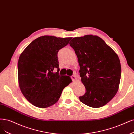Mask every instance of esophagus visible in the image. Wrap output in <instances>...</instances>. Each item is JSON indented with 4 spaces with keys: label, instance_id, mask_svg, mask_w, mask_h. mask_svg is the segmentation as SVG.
<instances>
[{
    "label": "esophagus",
    "instance_id": "obj_1",
    "mask_svg": "<svg viewBox=\"0 0 134 134\" xmlns=\"http://www.w3.org/2000/svg\"><path fill=\"white\" fill-rule=\"evenodd\" d=\"M71 79H72V80L73 81H75L76 80V79L75 75H72V76H71Z\"/></svg>",
    "mask_w": 134,
    "mask_h": 134
}]
</instances>
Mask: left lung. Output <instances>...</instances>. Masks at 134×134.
<instances>
[{
	"label": "left lung",
	"mask_w": 134,
	"mask_h": 134,
	"mask_svg": "<svg viewBox=\"0 0 134 134\" xmlns=\"http://www.w3.org/2000/svg\"><path fill=\"white\" fill-rule=\"evenodd\" d=\"M69 44L77 57L81 80L86 89L80 101L91 108L103 107L119 89L121 69L117 54L96 35L74 38Z\"/></svg>",
	"instance_id": "8db88e82"
}]
</instances>
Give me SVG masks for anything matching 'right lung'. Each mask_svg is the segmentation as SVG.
I'll return each instance as SVG.
<instances>
[{
	"label": "right lung",
	"instance_id": "1",
	"mask_svg": "<svg viewBox=\"0 0 134 134\" xmlns=\"http://www.w3.org/2000/svg\"><path fill=\"white\" fill-rule=\"evenodd\" d=\"M72 38L44 35L27 46L18 60V82L26 99L35 107L45 108L56 103L70 76L59 75L58 53ZM55 68L57 72H54Z\"/></svg>",
	"mask_w": 134,
	"mask_h": 134
}]
</instances>
